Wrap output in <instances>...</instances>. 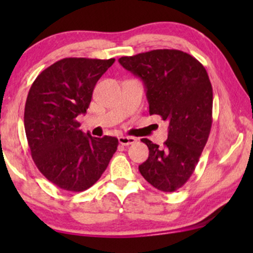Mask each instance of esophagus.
<instances>
[{"instance_id": "1", "label": "esophagus", "mask_w": 253, "mask_h": 253, "mask_svg": "<svg viewBox=\"0 0 253 253\" xmlns=\"http://www.w3.org/2000/svg\"><path fill=\"white\" fill-rule=\"evenodd\" d=\"M119 141L121 145H123V146H127V145H132L136 143L137 139L130 136H121L119 137Z\"/></svg>"}]
</instances>
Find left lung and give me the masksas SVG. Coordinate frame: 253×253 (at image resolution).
Masks as SVG:
<instances>
[{"mask_svg": "<svg viewBox=\"0 0 253 253\" xmlns=\"http://www.w3.org/2000/svg\"><path fill=\"white\" fill-rule=\"evenodd\" d=\"M119 62L143 81L151 115L169 123L162 147L141 139L150 154L140 174L155 189L174 192L191 177L211 132L213 89L206 69L177 49H155Z\"/></svg>", "mask_w": 253, "mask_h": 253, "instance_id": "obj_1", "label": "left lung"}]
</instances>
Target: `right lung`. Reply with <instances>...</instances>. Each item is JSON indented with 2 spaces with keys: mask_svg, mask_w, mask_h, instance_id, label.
Returning a JSON list of instances; mask_svg holds the SVG:
<instances>
[{
  "mask_svg": "<svg viewBox=\"0 0 253 253\" xmlns=\"http://www.w3.org/2000/svg\"><path fill=\"white\" fill-rule=\"evenodd\" d=\"M115 58L68 57L41 72L27 94L24 126L31 155L41 174L58 188H91L119 146L115 137H92L79 129L93 89Z\"/></svg>",
  "mask_w": 253,
  "mask_h": 253,
  "instance_id": "obj_1",
  "label": "right lung"
}]
</instances>
